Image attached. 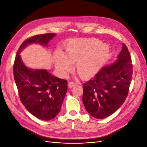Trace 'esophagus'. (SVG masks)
<instances>
[{
  "mask_svg": "<svg viewBox=\"0 0 147 147\" xmlns=\"http://www.w3.org/2000/svg\"><path fill=\"white\" fill-rule=\"evenodd\" d=\"M77 83H75L74 82H70L68 83V86L70 88H72V87L75 86V85H77Z\"/></svg>",
  "mask_w": 147,
  "mask_h": 147,
  "instance_id": "34e87169",
  "label": "esophagus"
}]
</instances>
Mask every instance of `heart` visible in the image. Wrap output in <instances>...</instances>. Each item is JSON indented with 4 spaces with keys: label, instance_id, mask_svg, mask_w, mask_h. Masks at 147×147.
<instances>
[{
    "label": "heart",
    "instance_id": "1",
    "mask_svg": "<svg viewBox=\"0 0 147 147\" xmlns=\"http://www.w3.org/2000/svg\"><path fill=\"white\" fill-rule=\"evenodd\" d=\"M63 54L57 53L56 67L63 76L75 64V70L82 79L90 78L99 72L107 60L110 48L94 38L74 39L67 43Z\"/></svg>",
    "mask_w": 147,
    "mask_h": 147
}]
</instances>
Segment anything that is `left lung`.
<instances>
[{
	"instance_id": "8db88e82",
	"label": "left lung",
	"mask_w": 147,
	"mask_h": 147,
	"mask_svg": "<svg viewBox=\"0 0 147 147\" xmlns=\"http://www.w3.org/2000/svg\"><path fill=\"white\" fill-rule=\"evenodd\" d=\"M132 77L131 55L125 44L118 59L102 67L83 84V102L92 117L103 119L122 105L128 94Z\"/></svg>"
}]
</instances>
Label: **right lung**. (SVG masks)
Wrapping results in <instances>:
<instances>
[{
	"label": "right lung",
	"mask_w": 147,
	"mask_h": 147,
	"mask_svg": "<svg viewBox=\"0 0 147 147\" xmlns=\"http://www.w3.org/2000/svg\"><path fill=\"white\" fill-rule=\"evenodd\" d=\"M55 35L48 33L26 39L18 50L13 65L14 79L22 104L34 116L45 121L53 119L59 113L67 91V82L53 76L47 70L28 68L20 53L32 43L47 46Z\"/></svg>",
	"instance_id": "right-lung-1"
}]
</instances>
